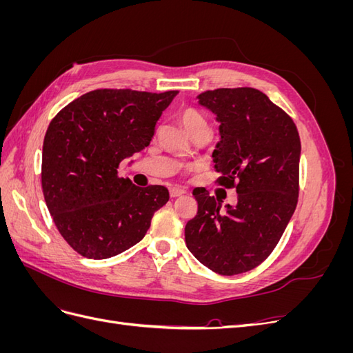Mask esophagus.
Returning a JSON list of instances; mask_svg holds the SVG:
<instances>
[{
    "mask_svg": "<svg viewBox=\"0 0 353 353\" xmlns=\"http://www.w3.org/2000/svg\"><path fill=\"white\" fill-rule=\"evenodd\" d=\"M184 193H185V190L181 188V187H172V188H169L170 197H179V196H183Z\"/></svg>",
    "mask_w": 353,
    "mask_h": 353,
    "instance_id": "1",
    "label": "esophagus"
}]
</instances>
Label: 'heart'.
<instances>
[{
  "instance_id": "heart-1",
  "label": "heart",
  "mask_w": 353,
  "mask_h": 353,
  "mask_svg": "<svg viewBox=\"0 0 353 353\" xmlns=\"http://www.w3.org/2000/svg\"><path fill=\"white\" fill-rule=\"evenodd\" d=\"M179 121L191 137L199 132H209V123L206 117L194 108H185L181 110Z\"/></svg>"
}]
</instances>
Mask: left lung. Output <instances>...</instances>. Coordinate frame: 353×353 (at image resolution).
<instances>
[{
	"label": "left lung",
	"mask_w": 353,
	"mask_h": 353,
	"mask_svg": "<svg viewBox=\"0 0 353 353\" xmlns=\"http://www.w3.org/2000/svg\"><path fill=\"white\" fill-rule=\"evenodd\" d=\"M197 99L221 123L212 154L216 183L236 188L237 205L222 210L208 191L193 193L199 208L185 225L187 248L213 272H248L272 253L294 213L301 138L292 117L259 90L218 88Z\"/></svg>",
	"instance_id": "obj_1"
}]
</instances>
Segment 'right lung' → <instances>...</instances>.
<instances>
[{
    "mask_svg": "<svg viewBox=\"0 0 353 353\" xmlns=\"http://www.w3.org/2000/svg\"><path fill=\"white\" fill-rule=\"evenodd\" d=\"M178 91L94 90L63 108L42 145V193L61 237L88 259H108L141 241L163 185H134L117 175L123 159L150 144Z\"/></svg>",
    "mask_w": 353,
    "mask_h": 353,
    "instance_id": "right-lung-1",
    "label": "right lung"
}]
</instances>
